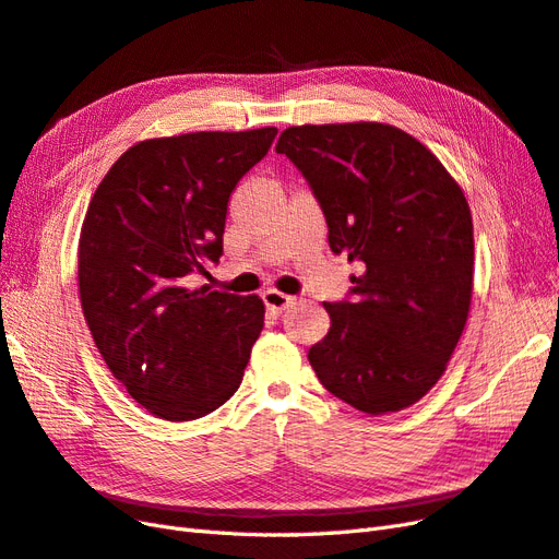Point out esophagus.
<instances>
[{
	"mask_svg": "<svg viewBox=\"0 0 559 559\" xmlns=\"http://www.w3.org/2000/svg\"><path fill=\"white\" fill-rule=\"evenodd\" d=\"M262 299H264V305H266V309H269L271 313H283L285 309H288V307L293 305V297H290V295H283V293H278V290H266V293L262 295Z\"/></svg>",
	"mask_w": 559,
	"mask_h": 559,
	"instance_id": "34e87169",
	"label": "esophagus"
}]
</instances>
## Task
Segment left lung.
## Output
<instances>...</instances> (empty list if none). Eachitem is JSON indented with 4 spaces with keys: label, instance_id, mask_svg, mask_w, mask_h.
Returning <instances> with one entry per match:
<instances>
[{
    "label": "left lung",
    "instance_id": "obj_1",
    "mask_svg": "<svg viewBox=\"0 0 559 559\" xmlns=\"http://www.w3.org/2000/svg\"><path fill=\"white\" fill-rule=\"evenodd\" d=\"M313 189L334 254L365 271L325 301L309 348L321 384L365 414L401 412L433 389L468 321L473 217L438 156L389 123L290 126L278 138Z\"/></svg>",
    "mask_w": 559,
    "mask_h": 559
}]
</instances>
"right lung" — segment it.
Returning a JSON list of instances; mask_svg holds the SVG:
<instances>
[{"instance_id": "add662e5", "label": "right lung", "mask_w": 559, "mask_h": 559, "mask_svg": "<svg viewBox=\"0 0 559 559\" xmlns=\"http://www.w3.org/2000/svg\"><path fill=\"white\" fill-rule=\"evenodd\" d=\"M276 133L142 140L88 203L76 252L86 325L109 372L158 419L205 417L241 386L262 299L187 281L219 262L231 191Z\"/></svg>"}]
</instances>
